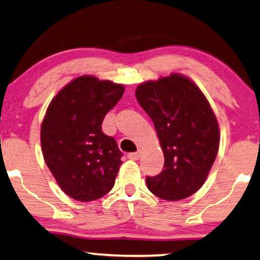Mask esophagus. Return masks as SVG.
Returning <instances> with one entry per match:
<instances>
[{"label":"esophagus","mask_w":260,"mask_h":260,"mask_svg":"<svg viewBox=\"0 0 260 260\" xmlns=\"http://www.w3.org/2000/svg\"><path fill=\"white\" fill-rule=\"evenodd\" d=\"M128 158L133 159V160H138V159L140 158V151H138V152L128 153Z\"/></svg>","instance_id":"obj_1"}]
</instances>
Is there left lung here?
Returning a JSON list of instances; mask_svg holds the SVG:
<instances>
[{"mask_svg": "<svg viewBox=\"0 0 260 260\" xmlns=\"http://www.w3.org/2000/svg\"><path fill=\"white\" fill-rule=\"evenodd\" d=\"M136 97L153 121L164 154V169L146 177L147 188L168 202L188 198L206 181L218 152L219 127L209 101L179 73L141 83Z\"/></svg>", "mask_w": 260, "mask_h": 260, "instance_id": "8db88e82", "label": "left lung"}]
</instances>
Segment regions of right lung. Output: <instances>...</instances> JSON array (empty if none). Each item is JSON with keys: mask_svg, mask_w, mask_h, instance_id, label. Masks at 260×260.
I'll list each match as a JSON object with an SVG mask.
<instances>
[{"mask_svg": "<svg viewBox=\"0 0 260 260\" xmlns=\"http://www.w3.org/2000/svg\"><path fill=\"white\" fill-rule=\"evenodd\" d=\"M123 92L121 84L81 75L49 104L41 127L43 157L71 198L91 202L114 187L122 153L114 138L103 133L102 122Z\"/></svg>", "mask_w": 260, "mask_h": 260, "instance_id": "obj_1", "label": "right lung"}]
</instances>
